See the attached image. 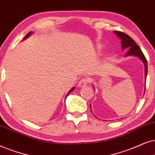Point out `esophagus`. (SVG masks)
I'll return each instance as SVG.
<instances>
[{"mask_svg": "<svg viewBox=\"0 0 155 155\" xmlns=\"http://www.w3.org/2000/svg\"><path fill=\"white\" fill-rule=\"evenodd\" d=\"M88 83V79H86V78H83L80 80L79 84H78V86L79 87H84V86H86Z\"/></svg>", "mask_w": 155, "mask_h": 155, "instance_id": "obj_1", "label": "esophagus"}]
</instances>
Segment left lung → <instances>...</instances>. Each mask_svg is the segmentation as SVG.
<instances>
[{"mask_svg": "<svg viewBox=\"0 0 155 155\" xmlns=\"http://www.w3.org/2000/svg\"><path fill=\"white\" fill-rule=\"evenodd\" d=\"M114 32L121 39V47L123 49H128L126 52V56L130 55H134L141 59L143 61L145 67V79L147 77V61L146 59L145 55L142 53L140 47L136 44V42L132 39L129 35H127L125 33L120 32V31H114ZM91 108V106H90Z\"/></svg>", "mask_w": 155, "mask_h": 155, "instance_id": "left-lung-1", "label": "left lung"}]
</instances>
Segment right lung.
<instances>
[{"mask_svg": "<svg viewBox=\"0 0 155 155\" xmlns=\"http://www.w3.org/2000/svg\"><path fill=\"white\" fill-rule=\"evenodd\" d=\"M30 34H31V32H28V34H27V35H26V36H25V38H24V39H25L26 38H28V37L29 35H30ZM74 88H72V89H71V90H70V91H69V93H68V94H67V96H68V95H69V94H70V93H71V92L72 91H73V90H74ZM67 96H66V97H67Z\"/></svg>", "mask_w": 155, "mask_h": 155, "instance_id": "right-lung-1", "label": "right lung"}]
</instances>
